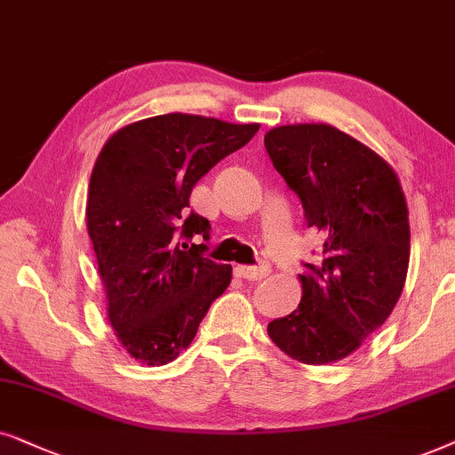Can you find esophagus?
Returning <instances> with one entry per match:
<instances>
[{
    "mask_svg": "<svg viewBox=\"0 0 455 455\" xmlns=\"http://www.w3.org/2000/svg\"><path fill=\"white\" fill-rule=\"evenodd\" d=\"M233 272H235V276L245 278V281H259V278L268 276L270 266H268V264H259V266H235Z\"/></svg>",
    "mask_w": 455,
    "mask_h": 455,
    "instance_id": "1",
    "label": "esophagus"
}]
</instances>
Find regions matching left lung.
<instances>
[{"instance_id":"1","label":"left lung","mask_w":455,"mask_h":455,"mask_svg":"<svg viewBox=\"0 0 455 455\" xmlns=\"http://www.w3.org/2000/svg\"><path fill=\"white\" fill-rule=\"evenodd\" d=\"M264 145L323 239V259L299 275V306L272 320L268 337L291 360L331 364L354 354L402 295L408 204L389 162L335 126H275Z\"/></svg>"}]
</instances>
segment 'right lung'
Returning <instances> with one entry per match:
<instances>
[{
  "label": "right lung",
  "mask_w": 455,
  "mask_h": 455,
  "mask_svg": "<svg viewBox=\"0 0 455 455\" xmlns=\"http://www.w3.org/2000/svg\"><path fill=\"white\" fill-rule=\"evenodd\" d=\"M259 129L196 114H162L118 129L97 156L87 231L108 299V320L126 354L164 366L196 337L233 268L204 258L210 222L189 214L193 185Z\"/></svg>",
  "instance_id": "right-lung-1"
}]
</instances>
